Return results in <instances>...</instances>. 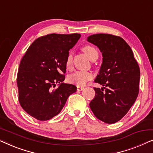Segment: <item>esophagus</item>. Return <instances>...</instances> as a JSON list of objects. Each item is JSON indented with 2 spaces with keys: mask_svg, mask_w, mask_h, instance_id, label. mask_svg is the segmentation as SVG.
Wrapping results in <instances>:
<instances>
[{
  "mask_svg": "<svg viewBox=\"0 0 153 153\" xmlns=\"http://www.w3.org/2000/svg\"><path fill=\"white\" fill-rule=\"evenodd\" d=\"M76 88H77V91H83V89H84V87L79 86V85Z\"/></svg>",
  "mask_w": 153,
  "mask_h": 153,
  "instance_id": "34e87169",
  "label": "esophagus"
}]
</instances>
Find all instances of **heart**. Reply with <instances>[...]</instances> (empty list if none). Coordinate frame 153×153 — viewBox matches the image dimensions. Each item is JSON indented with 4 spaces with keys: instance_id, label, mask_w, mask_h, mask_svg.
I'll list each match as a JSON object with an SVG mask.
<instances>
[{
    "instance_id": "1",
    "label": "heart",
    "mask_w": 153,
    "mask_h": 153,
    "mask_svg": "<svg viewBox=\"0 0 153 153\" xmlns=\"http://www.w3.org/2000/svg\"><path fill=\"white\" fill-rule=\"evenodd\" d=\"M82 51L84 52L85 55L88 57L90 59H92L93 56L95 54L97 53V50L95 48L90 45H85L82 47ZM72 53H70L67 56L66 59V66L68 68H70L72 65ZM93 79V74L90 72L86 71H76L74 73H73L70 75L68 77V80L70 83L76 84L79 86L80 85H84L88 81L91 80Z\"/></svg>"
}]
</instances>
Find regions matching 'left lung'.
Here are the masks:
<instances>
[{
    "label": "left lung",
    "mask_w": 153,
    "mask_h": 153,
    "mask_svg": "<svg viewBox=\"0 0 153 153\" xmlns=\"http://www.w3.org/2000/svg\"><path fill=\"white\" fill-rule=\"evenodd\" d=\"M87 41L97 46L102 54L95 82L108 87L94 88L95 96L90 107L96 118L113 124L123 118L136 101L139 89V65L130 47L120 37L95 34L88 37Z\"/></svg>",
    "instance_id": "1"
}]
</instances>
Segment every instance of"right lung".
<instances>
[{"label":"right lung","instance_id":"right-lung-1","mask_svg":"<svg viewBox=\"0 0 153 153\" xmlns=\"http://www.w3.org/2000/svg\"><path fill=\"white\" fill-rule=\"evenodd\" d=\"M80 34H49L33 42L20 62L17 74L19 101L25 111L38 120L53 118L69 96L76 91L63 83L69 50ZM56 83L59 86L54 89Z\"/></svg>","mask_w":153,"mask_h":153}]
</instances>
